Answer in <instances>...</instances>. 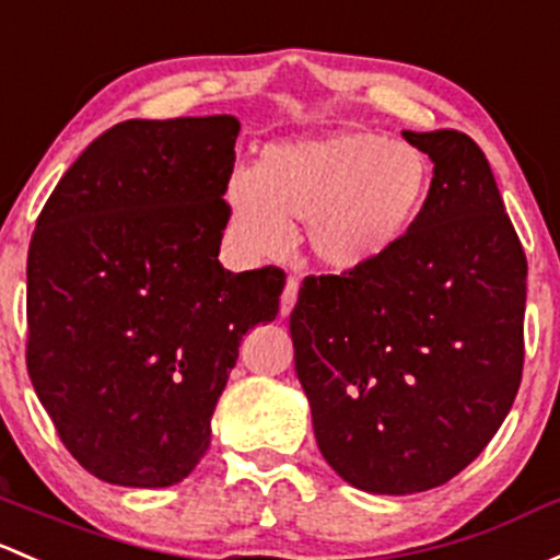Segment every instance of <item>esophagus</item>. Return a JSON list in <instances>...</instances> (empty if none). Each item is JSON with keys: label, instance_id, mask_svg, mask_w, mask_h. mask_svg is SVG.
Instances as JSON below:
<instances>
[{"label": "esophagus", "instance_id": "esophagus-1", "mask_svg": "<svg viewBox=\"0 0 560 560\" xmlns=\"http://www.w3.org/2000/svg\"><path fill=\"white\" fill-rule=\"evenodd\" d=\"M298 287H300V281L295 279V276H290V279H287V284H284V292H281V316H287L292 308H295Z\"/></svg>", "mask_w": 560, "mask_h": 560}]
</instances>
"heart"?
Instances as JSON below:
<instances>
[{
	"label": "heart",
	"instance_id": "obj_1",
	"mask_svg": "<svg viewBox=\"0 0 560 560\" xmlns=\"http://www.w3.org/2000/svg\"><path fill=\"white\" fill-rule=\"evenodd\" d=\"M429 187L432 163L419 147L373 131H335L268 147L257 172L231 174L225 201L244 249L281 255L292 225L308 222L316 260L357 270L410 233Z\"/></svg>",
	"mask_w": 560,
	"mask_h": 560
}]
</instances>
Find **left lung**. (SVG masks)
<instances>
[{
    "mask_svg": "<svg viewBox=\"0 0 560 560\" xmlns=\"http://www.w3.org/2000/svg\"><path fill=\"white\" fill-rule=\"evenodd\" d=\"M434 163L410 233L343 273L305 276L290 316L322 456L370 493L456 478L523 375L526 255L486 155L462 131H405Z\"/></svg>",
    "mask_w": 560,
    "mask_h": 560,
    "instance_id": "obj_1",
    "label": "left lung"
}]
</instances>
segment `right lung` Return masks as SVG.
Masks as SVG:
<instances>
[{
	"label": "right lung",
	"instance_id": "obj_1",
	"mask_svg": "<svg viewBox=\"0 0 560 560\" xmlns=\"http://www.w3.org/2000/svg\"><path fill=\"white\" fill-rule=\"evenodd\" d=\"M238 120H126L39 211L26 368L67 451L98 480L163 488L209 448L241 338L276 319L284 270L217 260Z\"/></svg>",
	"mask_w": 560,
	"mask_h": 560
}]
</instances>
